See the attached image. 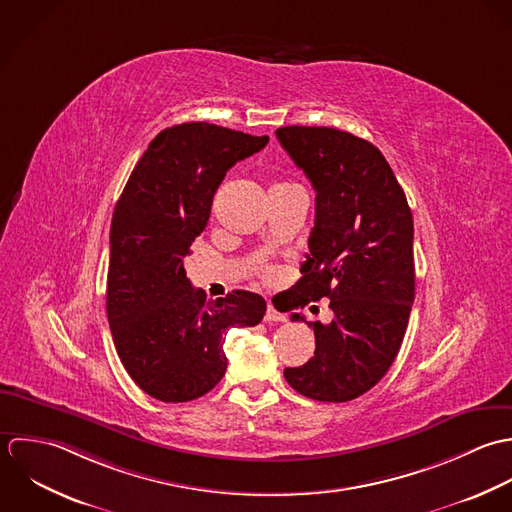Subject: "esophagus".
<instances>
[{"instance_id":"1","label":"esophagus","mask_w":512,"mask_h":512,"mask_svg":"<svg viewBox=\"0 0 512 512\" xmlns=\"http://www.w3.org/2000/svg\"><path fill=\"white\" fill-rule=\"evenodd\" d=\"M265 320L267 322H285L287 320V316L285 314H281L277 308L273 307V305H269L267 307V312H265Z\"/></svg>"}]
</instances>
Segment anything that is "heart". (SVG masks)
Wrapping results in <instances>:
<instances>
[{"instance_id":"1","label":"heart","mask_w":512,"mask_h":512,"mask_svg":"<svg viewBox=\"0 0 512 512\" xmlns=\"http://www.w3.org/2000/svg\"><path fill=\"white\" fill-rule=\"evenodd\" d=\"M267 277H271V271H267Z\"/></svg>"}]
</instances>
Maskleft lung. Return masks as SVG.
Masks as SVG:
<instances>
[{"instance_id": "8db88e82", "label": "left lung", "mask_w": 512, "mask_h": 512, "mask_svg": "<svg viewBox=\"0 0 512 512\" xmlns=\"http://www.w3.org/2000/svg\"><path fill=\"white\" fill-rule=\"evenodd\" d=\"M281 146L316 192L303 277L291 308L330 299L328 324L314 330V356L285 368L293 390L318 402H350L394 364L415 297L413 217L382 152L364 138L326 126H283Z\"/></svg>"}]
</instances>
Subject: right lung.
<instances>
[{"mask_svg": "<svg viewBox=\"0 0 512 512\" xmlns=\"http://www.w3.org/2000/svg\"><path fill=\"white\" fill-rule=\"evenodd\" d=\"M267 142L207 122L170 126L148 144L116 202L108 324L128 376L160 402L198 400L215 388L227 368L225 332L263 320L267 303L257 293L205 301L186 277L184 257L227 170Z\"/></svg>", "mask_w": 512, "mask_h": 512, "instance_id": "1", "label": "right lung"}]
</instances>
